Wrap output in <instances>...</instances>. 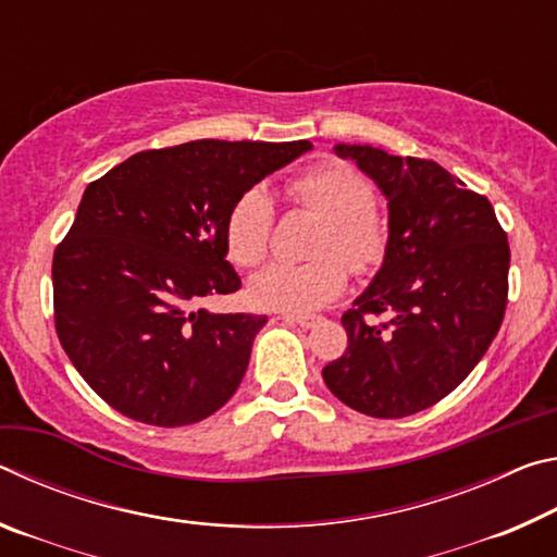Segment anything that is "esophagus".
Listing matches in <instances>:
<instances>
[{
  "mask_svg": "<svg viewBox=\"0 0 557 557\" xmlns=\"http://www.w3.org/2000/svg\"><path fill=\"white\" fill-rule=\"evenodd\" d=\"M282 319L289 324H297L301 329H312L314 324L322 322V317H317V314H297V312H282Z\"/></svg>",
  "mask_w": 557,
  "mask_h": 557,
  "instance_id": "obj_1",
  "label": "esophagus"
}]
</instances>
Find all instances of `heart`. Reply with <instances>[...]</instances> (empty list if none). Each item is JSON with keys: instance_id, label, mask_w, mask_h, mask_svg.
Listing matches in <instances>:
<instances>
[{"instance_id": "heart-1", "label": "heart", "mask_w": 557, "mask_h": 557, "mask_svg": "<svg viewBox=\"0 0 557 557\" xmlns=\"http://www.w3.org/2000/svg\"><path fill=\"white\" fill-rule=\"evenodd\" d=\"M287 194L299 209L322 219L314 245L319 260L307 265H270L252 280L250 297L262 307L287 312H312L336 299L348 285V272H369L383 260L385 228L371 209L373 188L356 169L322 162L289 176ZM275 225V206L265 188H248L225 219L228 256L245 270L268 258ZM345 261L342 263L341 260Z\"/></svg>"}]
</instances>
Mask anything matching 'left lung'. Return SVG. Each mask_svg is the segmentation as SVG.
I'll return each mask as SVG.
<instances>
[{
    "label": "left lung",
    "instance_id": "1",
    "mask_svg": "<svg viewBox=\"0 0 557 557\" xmlns=\"http://www.w3.org/2000/svg\"><path fill=\"white\" fill-rule=\"evenodd\" d=\"M336 154L381 186L391 233L379 275L342 317L346 351L322 375L348 408L408 418L455 391L492 346L511 250L486 196L432 159L369 145H336Z\"/></svg>",
    "mask_w": 557,
    "mask_h": 557
}]
</instances>
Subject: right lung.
I'll list each match as a JSON object with an SVG mask.
<instances>
[{
	"label": "right lung",
	"mask_w": 557,
	"mask_h": 557,
	"mask_svg": "<svg viewBox=\"0 0 557 557\" xmlns=\"http://www.w3.org/2000/svg\"><path fill=\"white\" fill-rule=\"evenodd\" d=\"M312 143L199 139L147 149L90 182L53 252L63 351L110 408L154 428L209 418L238 391L265 314H211L240 289L225 219Z\"/></svg>",
	"instance_id": "obj_1"
}]
</instances>
